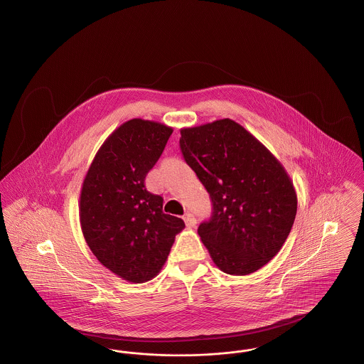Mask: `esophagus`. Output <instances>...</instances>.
<instances>
[{
	"label": "esophagus",
	"instance_id": "34e87169",
	"mask_svg": "<svg viewBox=\"0 0 364 364\" xmlns=\"http://www.w3.org/2000/svg\"><path fill=\"white\" fill-rule=\"evenodd\" d=\"M183 219H184L187 228H195V226H196V218H195L192 214L187 213V214L183 217Z\"/></svg>",
	"mask_w": 364,
	"mask_h": 364
}]
</instances>
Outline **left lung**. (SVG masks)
I'll use <instances>...</instances> for the list:
<instances>
[{"label":"left lung","instance_id":"1","mask_svg":"<svg viewBox=\"0 0 364 364\" xmlns=\"http://www.w3.org/2000/svg\"><path fill=\"white\" fill-rule=\"evenodd\" d=\"M180 147L213 202L198 233L214 264L244 277L271 262L296 215V192L282 162L232 119L180 130Z\"/></svg>","mask_w":364,"mask_h":364}]
</instances>
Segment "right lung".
<instances>
[{"instance_id":"right-lung-1","label":"right lung","mask_w":364,"mask_h":364,"mask_svg":"<svg viewBox=\"0 0 364 364\" xmlns=\"http://www.w3.org/2000/svg\"><path fill=\"white\" fill-rule=\"evenodd\" d=\"M173 129L131 119L100 146L80 193V223L87 247L112 274L145 283L160 274L176 234L186 225L162 211L164 199L145 187Z\"/></svg>"}]
</instances>
